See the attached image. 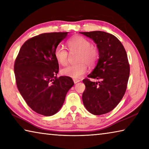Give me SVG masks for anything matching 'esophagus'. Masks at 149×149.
<instances>
[{
	"instance_id": "obj_1",
	"label": "esophagus",
	"mask_w": 149,
	"mask_h": 149,
	"mask_svg": "<svg viewBox=\"0 0 149 149\" xmlns=\"http://www.w3.org/2000/svg\"><path fill=\"white\" fill-rule=\"evenodd\" d=\"M73 81H74V84H77V83L80 81V80L78 79H73Z\"/></svg>"
}]
</instances>
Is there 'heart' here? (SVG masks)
Instances as JSON below:
<instances>
[{
	"instance_id": "1",
	"label": "heart",
	"mask_w": 149,
	"mask_h": 149,
	"mask_svg": "<svg viewBox=\"0 0 149 149\" xmlns=\"http://www.w3.org/2000/svg\"><path fill=\"white\" fill-rule=\"evenodd\" d=\"M67 46L71 52L79 51L76 64L69 65L61 70L62 74L74 79L81 77L87 70V65H95L99 58V50L91 42L82 36H74L67 41ZM54 55L56 61L61 65H65L68 61L69 53L62 46L55 48Z\"/></svg>"
}]
</instances>
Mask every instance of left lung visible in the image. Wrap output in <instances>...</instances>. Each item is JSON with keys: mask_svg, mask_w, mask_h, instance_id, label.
<instances>
[{"mask_svg": "<svg viewBox=\"0 0 149 149\" xmlns=\"http://www.w3.org/2000/svg\"><path fill=\"white\" fill-rule=\"evenodd\" d=\"M80 33L92 39L99 52L97 66L83 80L85 85L83 102L93 114H107L119 104L127 89L130 72L127 53L122 42L112 34L100 31ZM90 78L100 81L91 82Z\"/></svg>", "mask_w": 149, "mask_h": 149, "instance_id": "8db88e82", "label": "left lung"}]
</instances>
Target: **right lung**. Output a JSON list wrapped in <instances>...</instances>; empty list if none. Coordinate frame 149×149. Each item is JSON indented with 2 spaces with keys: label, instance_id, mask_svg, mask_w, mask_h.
Returning <instances> with one entry per match:
<instances>
[{
  "label": "right lung",
  "instance_id": "obj_1",
  "mask_svg": "<svg viewBox=\"0 0 149 149\" xmlns=\"http://www.w3.org/2000/svg\"><path fill=\"white\" fill-rule=\"evenodd\" d=\"M68 32L42 33L24 42L14 62L16 85L27 104L39 114L58 111L74 83L70 77H57L58 62L54 51Z\"/></svg>",
  "mask_w": 149,
  "mask_h": 149
}]
</instances>
